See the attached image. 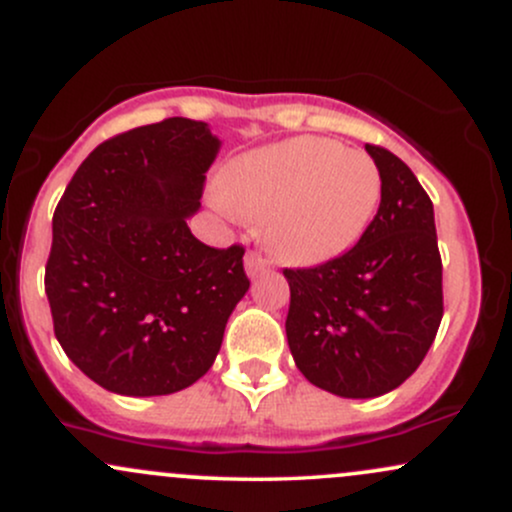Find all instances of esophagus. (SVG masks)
<instances>
[{
	"label": "esophagus",
	"mask_w": 512,
	"mask_h": 512,
	"mask_svg": "<svg viewBox=\"0 0 512 512\" xmlns=\"http://www.w3.org/2000/svg\"><path fill=\"white\" fill-rule=\"evenodd\" d=\"M245 269H248L250 276H257V274H262L264 269H269V260L262 255V252L248 250L245 252Z\"/></svg>",
	"instance_id": "esophagus-1"
}]
</instances>
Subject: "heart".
I'll list each match as a JSON object with an SVG mask.
<instances>
[{
    "label": "heart",
    "mask_w": 512,
    "mask_h": 512,
    "mask_svg": "<svg viewBox=\"0 0 512 512\" xmlns=\"http://www.w3.org/2000/svg\"><path fill=\"white\" fill-rule=\"evenodd\" d=\"M380 170L366 151L325 137H291L233 158L221 197L250 219L281 260L320 264L361 238L380 202Z\"/></svg>",
    "instance_id": "obj_1"
}]
</instances>
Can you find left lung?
<instances>
[{"label": "left lung", "instance_id": "left-lung-1", "mask_svg": "<svg viewBox=\"0 0 512 512\" xmlns=\"http://www.w3.org/2000/svg\"><path fill=\"white\" fill-rule=\"evenodd\" d=\"M383 180L358 243L315 267L284 269L286 337L310 383L339 397L395 390L421 366L443 320L433 202L402 158L366 144Z\"/></svg>", "mask_w": 512, "mask_h": 512}]
</instances>
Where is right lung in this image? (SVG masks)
I'll return each instance as SVG.
<instances>
[{"label": "right lung", "mask_w": 512, "mask_h": 512, "mask_svg": "<svg viewBox=\"0 0 512 512\" xmlns=\"http://www.w3.org/2000/svg\"><path fill=\"white\" fill-rule=\"evenodd\" d=\"M219 139L168 117L105 139L76 168L52 216L45 293L64 354L117 395L197 383L250 289L245 248L192 236Z\"/></svg>", "instance_id": "right-lung-1"}]
</instances>
